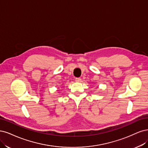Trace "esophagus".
I'll return each instance as SVG.
<instances>
[{"label": "esophagus", "mask_w": 148, "mask_h": 148, "mask_svg": "<svg viewBox=\"0 0 148 148\" xmlns=\"http://www.w3.org/2000/svg\"><path fill=\"white\" fill-rule=\"evenodd\" d=\"M75 82H80L81 81V79L79 77H76V78H75Z\"/></svg>", "instance_id": "esophagus-1"}]
</instances>
